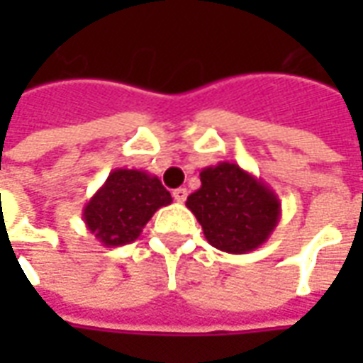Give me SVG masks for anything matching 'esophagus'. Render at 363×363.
I'll use <instances>...</instances> for the list:
<instances>
[{
    "instance_id": "1",
    "label": "esophagus",
    "mask_w": 363,
    "mask_h": 363,
    "mask_svg": "<svg viewBox=\"0 0 363 363\" xmlns=\"http://www.w3.org/2000/svg\"><path fill=\"white\" fill-rule=\"evenodd\" d=\"M186 196H189V190H186V189H177V190H173L174 202H179V204H182V202L186 200Z\"/></svg>"
}]
</instances>
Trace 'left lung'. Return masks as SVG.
Masks as SVG:
<instances>
[{
	"label": "left lung",
	"mask_w": 363,
	"mask_h": 363,
	"mask_svg": "<svg viewBox=\"0 0 363 363\" xmlns=\"http://www.w3.org/2000/svg\"><path fill=\"white\" fill-rule=\"evenodd\" d=\"M200 182L186 198V208L196 216L208 243L231 255L267 243L281 216L280 198L267 182L229 161L202 169Z\"/></svg>",
	"instance_id": "left-lung-1"
}]
</instances>
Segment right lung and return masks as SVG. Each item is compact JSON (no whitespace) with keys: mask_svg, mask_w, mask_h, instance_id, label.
<instances>
[{"mask_svg":"<svg viewBox=\"0 0 363 363\" xmlns=\"http://www.w3.org/2000/svg\"><path fill=\"white\" fill-rule=\"evenodd\" d=\"M173 198L155 174L140 169H114L83 206V221L103 247L134 243L159 208Z\"/></svg>","mask_w":363,"mask_h":363,"instance_id":"1","label":"right lung"}]
</instances>
